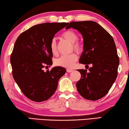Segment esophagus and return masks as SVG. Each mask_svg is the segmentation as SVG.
Masks as SVG:
<instances>
[{
    "mask_svg": "<svg viewBox=\"0 0 129 129\" xmlns=\"http://www.w3.org/2000/svg\"><path fill=\"white\" fill-rule=\"evenodd\" d=\"M67 72H68V73H70V72H73V70L70 69H67Z\"/></svg>",
    "mask_w": 129,
    "mask_h": 129,
    "instance_id": "esophagus-1",
    "label": "esophagus"
}]
</instances>
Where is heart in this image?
<instances>
[{"mask_svg":"<svg viewBox=\"0 0 129 129\" xmlns=\"http://www.w3.org/2000/svg\"><path fill=\"white\" fill-rule=\"evenodd\" d=\"M61 37L70 42L72 43L73 48L77 52H81L83 49V45L80 42H77L78 35L75 31L71 30L64 31L62 34ZM50 52L54 56H56L58 53L57 44L54 39L52 40L50 44ZM78 59V56L75 53L69 54V55L61 56L58 59H56L54 61V64L57 66L63 67L65 68H71L74 66V64L76 62Z\"/></svg>","mask_w":129,"mask_h":129,"instance_id":"obj_1","label":"heart"}]
</instances>
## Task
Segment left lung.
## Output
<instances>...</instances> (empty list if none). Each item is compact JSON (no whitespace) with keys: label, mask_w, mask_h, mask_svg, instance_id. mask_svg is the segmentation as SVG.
<instances>
[{"label":"left lung","mask_w":129,"mask_h":129,"mask_svg":"<svg viewBox=\"0 0 129 129\" xmlns=\"http://www.w3.org/2000/svg\"><path fill=\"white\" fill-rule=\"evenodd\" d=\"M70 27L77 30L83 38V51L79 63L92 64L89 71L77 70L81 74L76 83L77 91L87 100L100 99L108 93L117 76L119 57L113 39L93 21L72 22L66 29Z\"/></svg>","instance_id":"obj_1"}]
</instances>
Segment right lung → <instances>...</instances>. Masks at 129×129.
Here are the masks:
<instances>
[{"label":"right lung","mask_w":129,"mask_h":129,"mask_svg":"<svg viewBox=\"0 0 129 129\" xmlns=\"http://www.w3.org/2000/svg\"><path fill=\"white\" fill-rule=\"evenodd\" d=\"M68 23H45L35 25L17 38L10 56L14 80L23 94L36 102L48 100L66 73L61 67L43 70L52 64L50 44L54 35Z\"/></svg>","instance_id":"1"}]
</instances>
